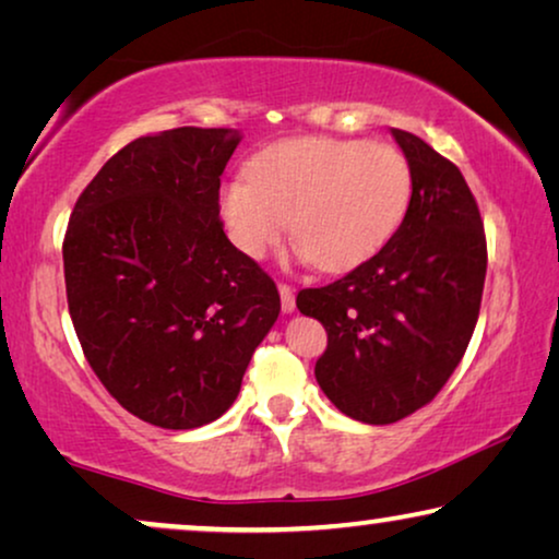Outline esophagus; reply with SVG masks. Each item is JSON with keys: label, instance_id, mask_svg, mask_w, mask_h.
<instances>
[{"label": "esophagus", "instance_id": "34e87169", "mask_svg": "<svg viewBox=\"0 0 559 559\" xmlns=\"http://www.w3.org/2000/svg\"><path fill=\"white\" fill-rule=\"evenodd\" d=\"M280 297H282V312H295V289L289 285H280Z\"/></svg>", "mask_w": 559, "mask_h": 559}]
</instances>
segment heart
Segmentation results:
<instances>
[{"label":"heart","instance_id":"heart-1","mask_svg":"<svg viewBox=\"0 0 559 559\" xmlns=\"http://www.w3.org/2000/svg\"><path fill=\"white\" fill-rule=\"evenodd\" d=\"M412 195L407 157L392 144L295 136L251 157L218 188V218L236 249L262 259L289 231L323 272L354 270L400 228Z\"/></svg>","mask_w":559,"mask_h":559}]
</instances>
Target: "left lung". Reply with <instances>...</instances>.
<instances>
[{"label": "left lung", "instance_id": "obj_1", "mask_svg": "<svg viewBox=\"0 0 559 559\" xmlns=\"http://www.w3.org/2000/svg\"><path fill=\"white\" fill-rule=\"evenodd\" d=\"M392 136L412 170L400 228L346 277L297 295V310L328 333L320 389L366 425H392L445 386L471 343L486 280L484 221L461 170L415 134Z\"/></svg>", "mask_w": 559, "mask_h": 559}]
</instances>
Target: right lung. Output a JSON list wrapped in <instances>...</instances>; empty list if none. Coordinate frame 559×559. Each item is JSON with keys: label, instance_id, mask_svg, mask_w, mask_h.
I'll return each instance as SVG.
<instances>
[{"label": "right lung", "instance_id": "1", "mask_svg": "<svg viewBox=\"0 0 559 559\" xmlns=\"http://www.w3.org/2000/svg\"><path fill=\"white\" fill-rule=\"evenodd\" d=\"M239 129L178 127L121 147L68 221V310L91 369L165 430L209 425L239 396L280 293L218 218Z\"/></svg>", "mask_w": 559, "mask_h": 559}]
</instances>
